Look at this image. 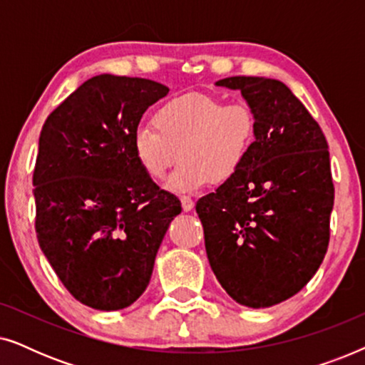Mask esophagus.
I'll return each instance as SVG.
<instances>
[{
  "label": "esophagus",
  "instance_id": "obj_1",
  "mask_svg": "<svg viewBox=\"0 0 365 365\" xmlns=\"http://www.w3.org/2000/svg\"><path fill=\"white\" fill-rule=\"evenodd\" d=\"M181 206H182V209H184V212H189V211H192L194 201H192L191 197L182 196V197H181Z\"/></svg>",
  "mask_w": 365,
  "mask_h": 365
}]
</instances>
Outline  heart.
Wrapping results in <instances>:
<instances>
[{"mask_svg":"<svg viewBox=\"0 0 365 365\" xmlns=\"http://www.w3.org/2000/svg\"><path fill=\"white\" fill-rule=\"evenodd\" d=\"M153 128L133 134V154L153 181H168L173 192H194L212 181L226 182L241 171L256 138V116L246 103H222L211 94L187 93L161 104Z\"/></svg>","mask_w":365,"mask_h":365,"instance_id":"obj_1","label":"heart"}]
</instances>
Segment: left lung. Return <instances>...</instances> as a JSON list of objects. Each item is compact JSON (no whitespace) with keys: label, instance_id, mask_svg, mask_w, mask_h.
I'll list each match as a JSON object with an SVG mask.
<instances>
[{"label":"left lung","instance_id":"left-lung-1","mask_svg":"<svg viewBox=\"0 0 365 365\" xmlns=\"http://www.w3.org/2000/svg\"><path fill=\"white\" fill-rule=\"evenodd\" d=\"M256 116L252 149L236 176L196 212L212 272L234 301L271 307L311 281L327 252L334 184L321 126L277 79L232 76Z\"/></svg>","mask_w":365,"mask_h":365}]
</instances>
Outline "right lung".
I'll list each match as a JSON object with an SVG mask.
<instances>
[{
	"instance_id": "add662e5",
	"label": "right lung",
	"mask_w": 365,
	"mask_h": 365,
	"mask_svg": "<svg viewBox=\"0 0 365 365\" xmlns=\"http://www.w3.org/2000/svg\"><path fill=\"white\" fill-rule=\"evenodd\" d=\"M168 93L151 79L99 74L69 94L39 134V247L69 294L98 311H119L146 291L164 234L181 212L179 199L133 154L144 111Z\"/></svg>"
}]
</instances>
